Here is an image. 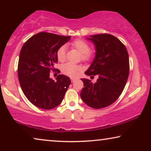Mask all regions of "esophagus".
I'll use <instances>...</instances> for the list:
<instances>
[{"instance_id": "1", "label": "esophagus", "mask_w": 151, "mask_h": 151, "mask_svg": "<svg viewBox=\"0 0 151 151\" xmlns=\"http://www.w3.org/2000/svg\"><path fill=\"white\" fill-rule=\"evenodd\" d=\"M75 81H76L75 78H71V82H75Z\"/></svg>"}]
</instances>
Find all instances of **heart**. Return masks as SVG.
<instances>
[{"label": "heart", "instance_id": "1", "mask_svg": "<svg viewBox=\"0 0 151 151\" xmlns=\"http://www.w3.org/2000/svg\"><path fill=\"white\" fill-rule=\"evenodd\" d=\"M72 48L77 49L80 53V59L82 61H89L93 57L92 51L89 50L90 47L86 41L83 40H76L71 43ZM56 57L58 60L60 62H64L66 59V47L65 45L61 46L56 51ZM62 71L65 75L70 77H77L78 74L82 70V67L80 65H73L71 63H66L62 67Z\"/></svg>", "mask_w": 151, "mask_h": 151}]
</instances>
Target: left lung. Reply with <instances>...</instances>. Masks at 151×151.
I'll return each instance as SVG.
<instances>
[{
	"mask_svg": "<svg viewBox=\"0 0 151 151\" xmlns=\"http://www.w3.org/2000/svg\"><path fill=\"white\" fill-rule=\"evenodd\" d=\"M88 40L96 47V56L85 74L98 76L96 82L83 78L82 100L93 109L112 104L122 93L129 74V58L124 45L109 34L91 36Z\"/></svg>",
	"mask_w": 151,
	"mask_h": 151,
	"instance_id": "left-lung-1",
	"label": "left lung"
}]
</instances>
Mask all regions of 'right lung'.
Returning <instances> with one entry per match:
<instances>
[{
  "mask_svg": "<svg viewBox=\"0 0 151 151\" xmlns=\"http://www.w3.org/2000/svg\"><path fill=\"white\" fill-rule=\"evenodd\" d=\"M70 38L40 32L28 39L20 50L18 65L20 87L26 98L38 108L51 109L58 106L71 84L70 78L62 74L56 81L49 77L51 70L55 69L57 50Z\"/></svg>",
  "mask_w": 151,
  "mask_h": 151,
  "instance_id": "obj_1",
  "label": "right lung"
}]
</instances>
